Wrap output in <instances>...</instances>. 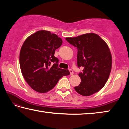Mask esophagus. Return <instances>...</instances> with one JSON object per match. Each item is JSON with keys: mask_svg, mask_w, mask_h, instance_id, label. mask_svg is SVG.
Listing matches in <instances>:
<instances>
[{"mask_svg": "<svg viewBox=\"0 0 129 129\" xmlns=\"http://www.w3.org/2000/svg\"><path fill=\"white\" fill-rule=\"evenodd\" d=\"M69 72H70V75H73V72L72 70L71 69H69Z\"/></svg>", "mask_w": 129, "mask_h": 129, "instance_id": "obj_1", "label": "esophagus"}]
</instances>
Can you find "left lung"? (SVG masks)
Masks as SVG:
<instances>
[{"instance_id": "8db88e82", "label": "left lung", "mask_w": 129, "mask_h": 129, "mask_svg": "<svg viewBox=\"0 0 129 129\" xmlns=\"http://www.w3.org/2000/svg\"><path fill=\"white\" fill-rule=\"evenodd\" d=\"M77 48V65L84 68L78 73L81 80L75 90L82 96H90L105 86L110 75L112 57L108 44L97 34L88 33L65 38Z\"/></svg>"}]
</instances>
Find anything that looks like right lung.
I'll use <instances>...</instances> for the list:
<instances>
[{
    "instance_id": "right-lung-1",
    "label": "right lung",
    "mask_w": 129,
    "mask_h": 129,
    "mask_svg": "<svg viewBox=\"0 0 129 129\" xmlns=\"http://www.w3.org/2000/svg\"><path fill=\"white\" fill-rule=\"evenodd\" d=\"M62 44L61 38L44 30L32 34L24 42L19 57L21 71L26 82L37 92H48L61 78L70 74L68 70L58 67V60L54 57L55 50Z\"/></svg>"
}]
</instances>
